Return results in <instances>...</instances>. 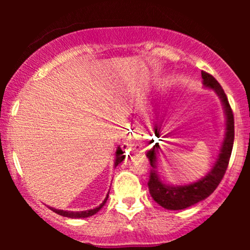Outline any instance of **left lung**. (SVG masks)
<instances>
[{
    "instance_id": "obj_1",
    "label": "left lung",
    "mask_w": 250,
    "mask_h": 250,
    "mask_svg": "<svg viewBox=\"0 0 250 250\" xmlns=\"http://www.w3.org/2000/svg\"><path fill=\"white\" fill-rule=\"evenodd\" d=\"M201 76L203 79V85L209 89H213L221 99V101H222L226 114V136L225 140H223L222 147H221L219 157H217L213 169L203 179L188 186H176L175 187V186H168L161 182L154 170L156 168L155 167V162H156V151L159 145L156 143L153 148L147 151L146 155H147L149 161H150V166L153 167L148 181L149 193H150L155 202L159 203L161 207L170 209V210H181V209L190 207L195 203L207 199L209 195L214 193L215 189L220 185L221 180L225 176L227 168H228L231 150H233L234 115L228 99H227V95L214 76H211L210 74L206 73L203 70L201 71Z\"/></svg>"
}]
</instances>
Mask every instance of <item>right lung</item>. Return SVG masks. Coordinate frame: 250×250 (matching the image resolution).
I'll list each match as a JSON object with an SVG mask.
<instances>
[{
  "mask_svg": "<svg viewBox=\"0 0 250 250\" xmlns=\"http://www.w3.org/2000/svg\"><path fill=\"white\" fill-rule=\"evenodd\" d=\"M123 160H125V155H123L122 149L119 147V148H117V150H116L115 167H116V166H119L120 163L123 161ZM108 194H107V196H105L104 201H103V202L99 206V207H96V208H94V209H90V210H85V211H65V210H59V209H55V208H50V209L54 211V213L61 215V216H64V217H70V219H81V217L93 216V215H95L97 211H99L100 209H101L103 206L105 205V202H107V200H108Z\"/></svg>",
  "mask_w": 250,
  "mask_h": 250,
  "instance_id": "1",
  "label": "right lung"
}]
</instances>
